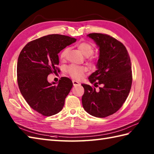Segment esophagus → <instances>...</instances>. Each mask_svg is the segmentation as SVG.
<instances>
[{
	"instance_id": "obj_1",
	"label": "esophagus",
	"mask_w": 154,
	"mask_h": 154,
	"mask_svg": "<svg viewBox=\"0 0 154 154\" xmlns=\"http://www.w3.org/2000/svg\"><path fill=\"white\" fill-rule=\"evenodd\" d=\"M73 86H78V85H80L81 83L79 82V81H75V80H73Z\"/></svg>"
}]
</instances>
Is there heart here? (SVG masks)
<instances>
[{"label": "heart", "instance_id": "1", "mask_svg": "<svg viewBox=\"0 0 154 154\" xmlns=\"http://www.w3.org/2000/svg\"><path fill=\"white\" fill-rule=\"evenodd\" d=\"M78 49L86 57L90 56L94 52L93 46L91 44L87 43V42H81L78 45ZM68 53L69 48H65L60 54L61 60H65L67 57ZM91 60H93L94 59L92 58ZM67 71L71 77L74 78V79H79L83 77L85 73L87 71V68L85 66H79V65L71 64L67 67Z\"/></svg>", "mask_w": 154, "mask_h": 154}]
</instances>
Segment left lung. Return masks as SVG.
I'll list each match as a JSON object with an SVG mask.
<instances>
[{
    "label": "left lung",
    "instance_id": "1",
    "mask_svg": "<svg viewBox=\"0 0 154 154\" xmlns=\"http://www.w3.org/2000/svg\"><path fill=\"white\" fill-rule=\"evenodd\" d=\"M99 48L97 70L89 80L99 91L82 84L85 92L82 104L91 115L104 118L119 110L128 96L132 83L131 62L126 47L109 35L92 33L87 35Z\"/></svg>",
    "mask_w": 154,
    "mask_h": 154
}]
</instances>
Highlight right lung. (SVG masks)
Wrapping results in <instances>:
<instances>
[{
    "label": "right lung",
    "instance_id": "1",
    "mask_svg": "<svg viewBox=\"0 0 154 154\" xmlns=\"http://www.w3.org/2000/svg\"><path fill=\"white\" fill-rule=\"evenodd\" d=\"M76 39L60 34L45 35L31 41L19 55L17 81L19 89L32 109L43 116L60 112L73 87L67 77H61L57 85L48 81V75L60 71L58 54Z\"/></svg>",
    "mask_w": 154,
    "mask_h": 154
}]
</instances>
